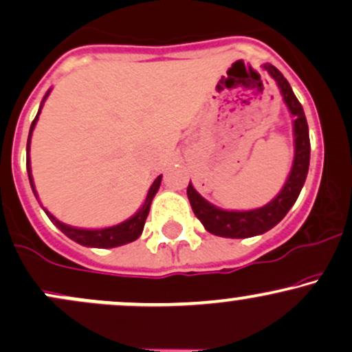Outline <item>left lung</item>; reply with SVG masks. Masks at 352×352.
<instances>
[{
    "label": "left lung",
    "mask_w": 352,
    "mask_h": 352,
    "mask_svg": "<svg viewBox=\"0 0 352 352\" xmlns=\"http://www.w3.org/2000/svg\"><path fill=\"white\" fill-rule=\"evenodd\" d=\"M263 67L276 80L286 106H288L289 112L294 116L293 168L289 172L285 187H283L281 192L268 205H265L261 208L248 210V212H228V210L213 207L212 204H208L193 188L192 184H188L187 195L193 213L201 221L205 230L212 233V235L225 238H250L261 235V233L272 230L274 225L280 223L286 213L289 212V208L293 207L298 195H300L302 185H305L306 175H308L311 144L305 111H302L300 100L296 99V96H294L293 89L289 86L288 80L285 79V76L276 67L272 66V64H265Z\"/></svg>",
    "instance_id": "obj_1"
}]
</instances>
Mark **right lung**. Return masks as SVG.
Returning <instances> with one entry per match:
<instances>
[{"label": "right lung", "mask_w": 352, "mask_h": 352, "mask_svg": "<svg viewBox=\"0 0 352 352\" xmlns=\"http://www.w3.org/2000/svg\"><path fill=\"white\" fill-rule=\"evenodd\" d=\"M47 94H50V92H47ZM47 94L44 96V99L47 98ZM44 99H43V102H44ZM41 107H43V104H41ZM41 107H39V112H41ZM39 112H38V116L34 117L33 124H31L30 135H28V145H26V152H28L26 153V168H28V177H30V184H31V188H33L34 195H36V190H34V184H33V177H31V165H30L31 164L30 142H31V134H33L34 125H36V122H38ZM160 182H162V175H159L155 180H153L151 188H148L147 197H145L142 208H140L134 217L122 221V223L116 225V227L100 228V230L74 228V227H69V225L60 223V221L56 220V218L52 217L47 210H44V212H46V215L50 217V220L52 221V223H54L56 227H58L60 232L64 233V235L69 236L71 240H74L76 243L84 245V246H94V248H114V246L131 243V241H134L140 236V233H142V230H144L145 220H147L148 210H151V204H152L153 197H155L157 190H159V187H160ZM36 199H38V195H36Z\"/></svg>", "instance_id": "add662e5"}]
</instances>
